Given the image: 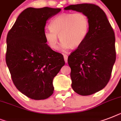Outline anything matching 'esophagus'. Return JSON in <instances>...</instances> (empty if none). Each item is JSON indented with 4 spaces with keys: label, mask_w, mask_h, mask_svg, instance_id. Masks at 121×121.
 Masks as SVG:
<instances>
[{
    "label": "esophagus",
    "mask_w": 121,
    "mask_h": 121,
    "mask_svg": "<svg viewBox=\"0 0 121 121\" xmlns=\"http://www.w3.org/2000/svg\"><path fill=\"white\" fill-rule=\"evenodd\" d=\"M63 56H64V59H65V63H66L68 62V56L65 54V55H63Z\"/></svg>",
    "instance_id": "obj_1"
}]
</instances>
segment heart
Listing matches in <instances>:
<instances>
[{
    "instance_id": "b5f03b06",
    "label": "heart",
    "mask_w": 121,
    "mask_h": 121,
    "mask_svg": "<svg viewBox=\"0 0 121 121\" xmlns=\"http://www.w3.org/2000/svg\"><path fill=\"white\" fill-rule=\"evenodd\" d=\"M90 27L88 16L82 12H65L56 16L50 23V28L44 36L51 49L58 48V36L61 47L66 49L79 47L87 37Z\"/></svg>"
}]
</instances>
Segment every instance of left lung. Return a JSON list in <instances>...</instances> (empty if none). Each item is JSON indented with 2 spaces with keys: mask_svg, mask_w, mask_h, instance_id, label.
<instances>
[{
  "mask_svg": "<svg viewBox=\"0 0 121 121\" xmlns=\"http://www.w3.org/2000/svg\"><path fill=\"white\" fill-rule=\"evenodd\" d=\"M65 10L82 12L90 21L86 38L68 56L73 90L89 95L105 87L116 59L114 32L105 12L93 4L70 5Z\"/></svg>",
  "mask_w": 121,
  "mask_h": 121,
  "instance_id": "1",
  "label": "left lung"
}]
</instances>
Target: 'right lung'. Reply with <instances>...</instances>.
I'll use <instances>...</instances> for the list:
<instances>
[{
	"mask_svg": "<svg viewBox=\"0 0 121 121\" xmlns=\"http://www.w3.org/2000/svg\"><path fill=\"white\" fill-rule=\"evenodd\" d=\"M60 10L27 8L7 34L5 61L12 82L32 99H46L53 94V78L65 63L62 54L52 50L44 36L46 21Z\"/></svg>",
	"mask_w": 121,
	"mask_h": 121,
	"instance_id": "1",
	"label": "right lung"
}]
</instances>
